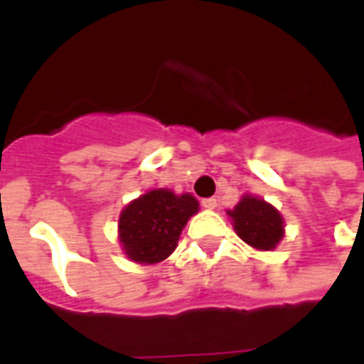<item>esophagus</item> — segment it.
<instances>
[{
  "label": "esophagus",
  "mask_w": 364,
  "mask_h": 364,
  "mask_svg": "<svg viewBox=\"0 0 364 364\" xmlns=\"http://www.w3.org/2000/svg\"><path fill=\"white\" fill-rule=\"evenodd\" d=\"M201 205L205 209H215L217 208V200L215 198H205V200H201Z\"/></svg>",
  "instance_id": "1"
}]
</instances>
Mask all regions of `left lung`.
Here are the masks:
<instances>
[{"mask_svg": "<svg viewBox=\"0 0 364 364\" xmlns=\"http://www.w3.org/2000/svg\"><path fill=\"white\" fill-rule=\"evenodd\" d=\"M229 217L238 237L256 250H273L285 235L279 211L256 196H244Z\"/></svg>", "mask_w": 364, "mask_h": 364, "instance_id": "8db88e82", "label": "left lung"}]
</instances>
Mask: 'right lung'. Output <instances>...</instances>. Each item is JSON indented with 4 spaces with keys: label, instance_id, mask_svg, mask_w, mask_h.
Here are the masks:
<instances>
[{
    "label": "right lung",
    "instance_id": "add662e5",
    "mask_svg": "<svg viewBox=\"0 0 364 364\" xmlns=\"http://www.w3.org/2000/svg\"><path fill=\"white\" fill-rule=\"evenodd\" d=\"M200 203L190 193L151 190L127 203L118 221L120 244L137 264H159L176 250L180 232Z\"/></svg>",
    "mask_w": 364,
    "mask_h": 364
}]
</instances>
